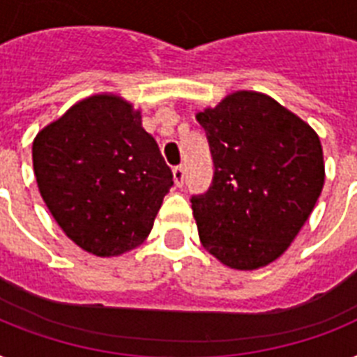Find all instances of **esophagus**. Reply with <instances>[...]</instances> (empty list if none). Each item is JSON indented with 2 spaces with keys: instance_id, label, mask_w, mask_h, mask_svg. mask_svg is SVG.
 <instances>
[{
  "instance_id": "34e87169",
  "label": "esophagus",
  "mask_w": 357,
  "mask_h": 357,
  "mask_svg": "<svg viewBox=\"0 0 357 357\" xmlns=\"http://www.w3.org/2000/svg\"><path fill=\"white\" fill-rule=\"evenodd\" d=\"M172 174H174V181H176V185H178V187H181V185H183V179H185L183 167H181V165H179V167H174Z\"/></svg>"
}]
</instances>
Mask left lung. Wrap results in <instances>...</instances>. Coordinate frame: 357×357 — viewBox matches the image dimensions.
<instances>
[{"label": "left lung", "mask_w": 357, "mask_h": 357, "mask_svg": "<svg viewBox=\"0 0 357 357\" xmlns=\"http://www.w3.org/2000/svg\"><path fill=\"white\" fill-rule=\"evenodd\" d=\"M215 178L192 213L204 248L235 271H255L291 246L324 187L315 129L263 92L237 91L196 113Z\"/></svg>", "instance_id": "obj_1"}]
</instances>
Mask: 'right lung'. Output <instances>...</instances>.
<instances>
[{"mask_svg": "<svg viewBox=\"0 0 357 357\" xmlns=\"http://www.w3.org/2000/svg\"><path fill=\"white\" fill-rule=\"evenodd\" d=\"M33 170L55 222L98 257L144 243L174 185L139 109L111 92L83 98L42 128Z\"/></svg>", "mask_w": 357, "mask_h": 357, "instance_id": "1", "label": "right lung"}]
</instances>
